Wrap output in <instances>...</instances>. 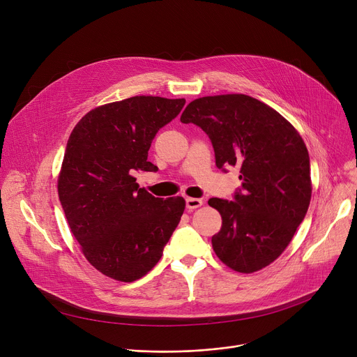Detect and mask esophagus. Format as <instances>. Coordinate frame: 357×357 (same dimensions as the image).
Masks as SVG:
<instances>
[{
	"label": "esophagus",
	"instance_id": "34e87169",
	"mask_svg": "<svg viewBox=\"0 0 357 357\" xmlns=\"http://www.w3.org/2000/svg\"><path fill=\"white\" fill-rule=\"evenodd\" d=\"M203 205V200L197 197H186V208L189 211H195Z\"/></svg>",
	"mask_w": 357,
	"mask_h": 357
}]
</instances>
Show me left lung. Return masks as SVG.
<instances>
[{
  "label": "left lung",
  "mask_w": 357,
  "mask_h": 357,
  "mask_svg": "<svg viewBox=\"0 0 357 357\" xmlns=\"http://www.w3.org/2000/svg\"><path fill=\"white\" fill-rule=\"evenodd\" d=\"M205 131L216 167H238L234 200L209 199L222 229L212 237L219 260L250 274L275 261L307 215L311 169L307 145L295 127L263 101L245 94L196 98L181 116Z\"/></svg>",
  "instance_id": "1"
}]
</instances>
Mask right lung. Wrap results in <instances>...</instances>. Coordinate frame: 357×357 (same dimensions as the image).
<instances>
[{"mask_svg":"<svg viewBox=\"0 0 357 357\" xmlns=\"http://www.w3.org/2000/svg\"><path fill=\"white\" fill-rule=\"evenodd\" d=\"M183 106L185 98L157 96L113 101L84 114L68 139L59 200L86 260L106 277L148 274L181 220L183 197H154L132 174L154 169L151 142Z\"/></svg>","mask_w":357,"mask_h":357,"instance_id":"obj_1","label":"right lung"}]
</instances>
